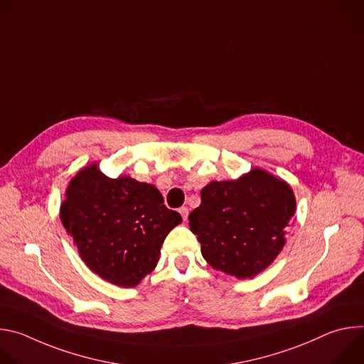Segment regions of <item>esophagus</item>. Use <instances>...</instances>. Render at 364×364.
Here are the masks:
<instances>
[{
    "label": "esophagus",
    "instance_id": "esophagus-1",
    "mask_svg": "<svg viewBox=\"0 0 364 364\" xmlns=\"http://www.w3.org/2000/svg\"><path fill=\"white\" fill-rule=\"evenodd\" d=\"M178 212H180L183 220H187V218H188V209H187V207H180Z\"/></svg>",
    "mask_w": 364,
    "mask_h": 364
}]
</instances>
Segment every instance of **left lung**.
Here are the masks:
<instances>
[{
	"instance_id": "8db88e82",
	"label": "left lung",
	"mask_w": 364,
	"mask_h": 364,
	"mask_svg": "<svg viewBox=\"0 0 364 364\" xmlns=\"http://www.w3.org/2000/svg\"><path fill=\"white\" fill-rule=\"evenodd\" d=\"M288 183L261 168L237 180L212 181L190 216L201 255L210 267L237 279L267 269L282 250L295 215Z\"/></svg>"
}]
</instances>
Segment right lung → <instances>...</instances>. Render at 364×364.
Wrapping results in <instances>:
<instances>
[{
	"label": "right lung",
	"mask_w": 364,
	"mask_h": 364,
	"mask_svg": "<svg viewBox=\"0 0 364 364\" xmlns=\"http://www.w3.org/2000/svg\"><path fill=\"white\" fill-rule=\"evenodd\" d=\"M60 219L87 268L124 288L154 271L166 236L181 223L157 187L128 176L109 178L96 164L70 180Z\"/></svg>",
	"instance_id": "add662e5"
}]
</instances>
